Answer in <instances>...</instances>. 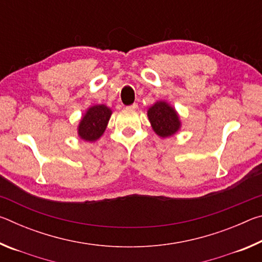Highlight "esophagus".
<instances>
[{
  "label": "esophagus",
  "instance_id": "34e87169",
  "mask_svg": "<svg viewBox=\"0 0 262 262\" xmlns=\"http://www.w3.org/2000/svg\"><path fill=\"white\" fill-rule=\"evenodd\" d=\"M137 105L136 103H134V104H132V105H129V106H127V108H129V110H136L137 108Z\"/></svg>",
  "mask_w": 262,
  "mask_h": 262
}]
</instances>
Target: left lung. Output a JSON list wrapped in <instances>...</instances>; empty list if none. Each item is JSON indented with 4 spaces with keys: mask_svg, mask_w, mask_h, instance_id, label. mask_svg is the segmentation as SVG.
Segmentation results:
<instances>
[{
    "mask_svg": "<svg viewBox=\"0 0 262 262\" xmlns=\"http://www.w3.org/2000/svg\"><path fill=\"white\" fill-rule=\"evenodd\" d=\"M148 117L154 130L162 137L173 135L180 127L178 114L174 108L164 101H159L151 106L148 111Z\"/></svg>",
    "mask_w": 262,
    "mask_h": 262,
    "instance_id": "left-lung-1",
    "label": "left lung"
}]
</instances>
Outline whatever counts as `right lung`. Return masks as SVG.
<instances>
[{"label": "right lung", "mask_w": 262, "mask_h": 262, "mask_svg": "<svg viewBox=\"0 0 262 262\" xmlns=\"http://www.w3.org/2000/svg\"><path fill=\"white\" fill-rule=\"evenodd\" d=\"M111 110L105 105H96L88 110L78 127V134L85 141H96L103 135L111 118Z\"/></svg>", "instance_id": "right-lung-1"}]
</instances>
